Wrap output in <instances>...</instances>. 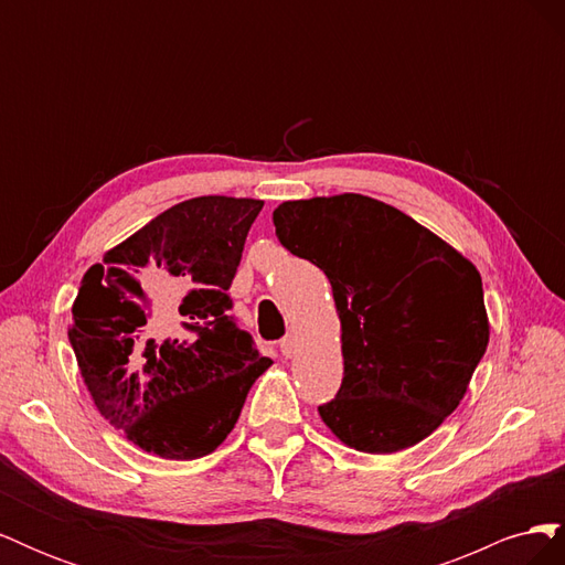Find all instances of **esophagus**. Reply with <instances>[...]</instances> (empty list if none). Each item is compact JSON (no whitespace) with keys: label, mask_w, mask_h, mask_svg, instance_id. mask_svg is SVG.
Segmentation results:
<instances>
[{"label":"esophagus","mask_w":565,"mask_h":565,"mask_svg":"<svg viewBox=\"0 0 565 565\" xmlns=\"http://www.w3.org/2000/svg\"><path fill=\"white\" fill-rule=\"evenodd\" d=\"M280 353H282L285 358H292V355L297 353V337H285V339L280 341Z\"/></svg>","instance_id":"esophagus-1"}]
</instances>
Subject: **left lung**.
Returning <instances> with one entry per match:
<instances>
[{"label":"left lung","mask_w":565,"mask_h":565,"mask_svg":"<svg viewBox=\"0 0 565 565\" xmlns=\"http://www.w3.org/2000/svg\"><path fill=\"white\" fill-rule=\"evenodd\" d=\"M285 249L316 264L341 320L344 380L318 407L344 446L388 455L434 434L490 339L476 266L401 210L344 193L282 202Z\"/></svg>","instance_id":"left-lung-1"}]
</instances>
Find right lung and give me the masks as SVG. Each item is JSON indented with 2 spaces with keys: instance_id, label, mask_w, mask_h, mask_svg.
<instances>
[{
  "instance_id": "obj_1",
  "label": "right lung",
  "mask_w": 565,
  "mask_h": 565,
  "mask_svg": "<svg viewBox=\"0 0 565 565\" xmlns=\"http://www.w3.org/2000/svg\"><path fill=\"white\" fill-rule=\"evenodd\" d=\"M262 207L226 195L179 202L84 273L67 339L98 413L146 452H214L270 367L228 316Z\"/></svg>"
}]
</instances>
